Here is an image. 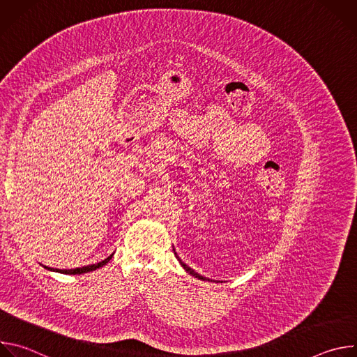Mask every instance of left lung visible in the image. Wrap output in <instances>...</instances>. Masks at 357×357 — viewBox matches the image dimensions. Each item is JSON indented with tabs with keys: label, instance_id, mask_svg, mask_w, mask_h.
Instances as JSON below:
<instances>
[{
	"label": "left lung",
	"instance_id": "left-lung-1",
	"mask_svg": "<svg viewBox=\"0 0 357 357\" xmlns=\"http://www.w3.org/2000/svg\"><path fill=\"white\" fill-rule=\"evenodd\" d=\"M174 251H175V250H174ZM175 256H176V257H178V254H176V252H175ZM178 260H179V257H178ZM179 263H181V266H182V267H183V268H185V270H186V271H188V273H189V274H192V275H193V277H196V278H199V280H205V278H203V277H202V275H199V274H197V273H195V271H193V270H192V268H190V267H188V266H186V264H185V263H182V261H181V260H179Z\"/></svg>",
	"mask_w": 357,
	"mask_h": 357
}]
</instances>
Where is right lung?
<instances>
[{"label":"right lung","instance_id":"obj_1","mask_svg":"<svg viewBox=\"0 0 357 357\" xmlns=\"http://www.w3.org/2000/svg\"><path fill=\"white\" fill-rule=\"evenodd\" d=\"M112 257H113V254H112V256H109L107 259H105L103 261H100V263H97V264H90V266H86V267H80V268H72V270H54V268H49V267H45V268L54 270V271H58V273H62V274H83V273L94 271V270H97V268H100V267L106 266V264L112 260Z\"/></svg>","mask_w":357,"mask_h":357}]
</instances>
